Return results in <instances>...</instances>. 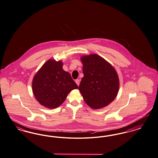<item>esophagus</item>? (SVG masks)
I'll use <instances>...</instances> for the list:
<instances>
[{
    "label": "esophagus",
    "instance_id": "obj_1",
    "mask_svg": "<svg viewBox=\"0 0 158 158\" xmlns=\"http://www.w3.org/2000/svg\"><path fill=\"white\" fill-rule=\"evenodd\" d=\"M75 82H76V83L77 86H79V84H80V80L79 79H76V81H75Z\"/></svg>",
    "mask_w": 158,
    "mask_h": 158
}]
</instances>
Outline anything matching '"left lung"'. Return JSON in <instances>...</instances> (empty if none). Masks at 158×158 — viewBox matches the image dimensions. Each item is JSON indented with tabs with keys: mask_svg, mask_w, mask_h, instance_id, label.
Masks as SVG:
<instances>
[{
	"mask_svg": "<svg viewBox=\"0 0 158 158\" xmlns=\"http://www.w3.org/2000/svg\"><path fill=\"white\" fill-rule=\"evenodd\" d=\"M83 73L79 89L85 103L92 109L103 108L116 98L120 86L114 67L98 55L81 57Z\"/></svg>",
	"mask_w": 158,
	"mask_h": 158,
	"instance_id": "8db88e82",
	"label": "left lung"
}]
</instances>
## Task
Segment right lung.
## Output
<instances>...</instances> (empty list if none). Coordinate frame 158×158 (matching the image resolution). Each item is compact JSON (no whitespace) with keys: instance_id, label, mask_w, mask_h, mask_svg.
<instances>
[{"instance_id":"1","label":"right lung","mask_w":158,"mask_h":158,"mask_svg":"<svg viewBox=\"0 0 158 158\" xmlns=\"http://www.w3.org/2000/svg\"><path fill=\"white\" fill-rule=\"evenodd\" d=\"M62 61L47 60L34 76L33 92L36 100L48 109L57 108L72 90L78 89L71 75L62 69Z\"/></svg>"}]
</instances>
